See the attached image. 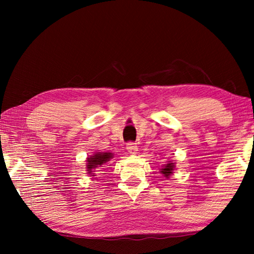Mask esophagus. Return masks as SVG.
Returning <instances> with one entry per match:
<instances>
[{"label": "esophagus", "mask_w": 254, "mask_h": 254, "mask_svg": "<svg viewBox=\"0 0 254 254\" xmlns=\"http://www.w3.org/2000/svg\"><path fill=\"white\" fill-rule=\"evenodd\" d=\"M127 151L130 152L131 154L136 153V151H137V145H136V143H134V142H127Z\"/></svg>", "instance_id": "obj_1"}]
</instances>
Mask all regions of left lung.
Listing matches in <instances>:
<instances>
[{
    "label": "left lung",
    "mask_w": 254,
    "mask_h": 254,
    "mask_svg": "<svg viewBox=\"0 0 254 254\" xmlns=\"http://www.w3.org/2000/svg\"><path fill=\"white\" fill-rule=\"evenodd\" d=\"M173 170H174V165L173 163H167L165 166V168L161 169V173L166 176L167 178H168V176L170 174H173Z\"/></svg>",
    "instance_id": "1"
}]
</instances>
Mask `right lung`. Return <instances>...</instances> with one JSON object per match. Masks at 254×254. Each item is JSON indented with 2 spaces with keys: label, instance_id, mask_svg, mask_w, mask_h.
<instances>
[{
  "label": "right lung",
  "instance_id": "add662e5",
  "mask_svg": "<svg viewBox=\"0 0 254 254\" xmlns=\"http://www.w3.org/2000/svg\"><path fill=\"white\" fill-rule=\"evenodd\" d=\"M112 156H113V154L110 153V152H104V153L98 152L96 154H94V156L87 158L88 159V160H87V162H88L87 163V170L89 171V173H91V175L95 176V174H93L92 170L97 168V167H101L103 163L109 161L110 159L112 158Z\"/></svg>",
  "mask_w": 254,
  "mask_h": 254
}]
</instances>
